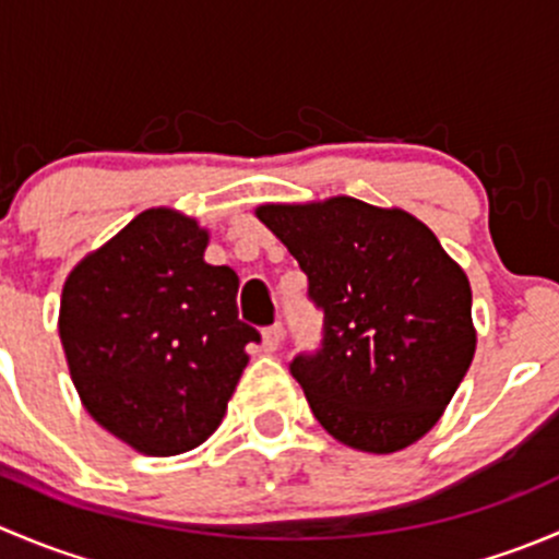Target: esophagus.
Masks as SVG:
<instances>
[{
  "instance_id": "1",
  "label": "esophagus",
  "mask_w": 559,
  "mask_h": 559,
  "mask_svg": "<svg viewBox=\"0 0 559 559\" xmlns=\"http://www.w3.org/2000/svg\"><path fill=\"white\" fill-rule=\"evenodd\" d=\"M281 337H284V326H281V321H275V324L264 326V330H262V346H264V352H278Z\"/></svg>"
}]
</instances>
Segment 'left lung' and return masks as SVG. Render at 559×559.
<instances>
[{"label": "left lung", "instance_id": "1", "mask_svg": "<svg viewBox=\"0 0 559 559\" xmlns=\"http://www.w3.org/2000/svg\"><path fill=\"white\" fill-rule=\"evenodd\" d=\"M324 313L316 352L289 370L335 441L392 454L436 427L471 368V284L436 235L400 207L354 197L259 205Z\"/></svg>", "mask_w": 559, "mask_h": 559}]
</instances>
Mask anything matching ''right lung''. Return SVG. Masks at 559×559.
<instances>
[{
	"mask_svg": "<svg viewBox=\"0 0 559 559\" xmlns=\"http://www.w3.org/2000/svg\"><path fill=\"white\" fill-rule=\"evenodd\" d=\"M207 233L170 207L134 216L61 292L72 384L97 425L138 452L200 447L224 419L259 332L238 316V273L205 259Z\"/></svg>",
	"mask_w": 559,
	"mask_h": 559,
	"instance_id": "obj_1",
	"label": "right lung"
}]
</instances>
